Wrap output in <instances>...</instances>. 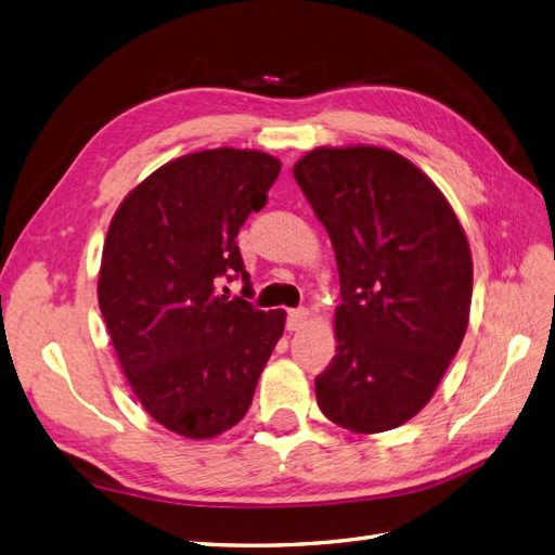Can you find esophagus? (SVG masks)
<instances>
[{"mask_svg":"<svg viewBox=\"0 0 555 555\" xmlns=\"http://www.w3.org/2000/svg\"><path fill=\"white\" fill-rule=\"evenodd\" d=\"M308 322V310L306 308H296V310H289L287 314V328L289 331H298L304 328Z\"/></svg>","mask_w":555,"mask_h":555,"instance_id":"obj_1","label":"esophagus"}]
</instances>
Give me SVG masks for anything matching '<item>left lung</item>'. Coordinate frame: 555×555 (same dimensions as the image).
I'll return each mask as SVG.
<instances>
[{
  "instance_id": "8db88e82",
  "label": "left lung",
  "mask_w": 555,
  "mask_h": 555,
  "mask_svg": "<svg viewBox=\"0 0 555 555\" xmlns=\"http://www.w3.org/2000/svg\"><path fill=\"white\" fill-rule=\"evenodd\" d=\"M338 261L335 357L319 410L351 433L422 412L463 343L473 255L444 194L393 150L317 147L294 164Z\"/></svg>"
}]
</instances>
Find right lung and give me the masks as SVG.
I'll return each mask as SVG.
<instances>
[{
	"mask_svg": "<svg viewBox=\"0 0 555 555\" xmlns=\"http://www.w3.org/2000/svg\"><path fill=\"white\" fill-rule=\"evenodd\" d=\"M278 176L259 150H201L147 176L111 220L99 308L131 391L182 438L241 422L284 331V310L217 292L241 275L249 294L236 236Z\"/></svg>",
	"mask_w": 555,
	"mask_h": 555,
	"instance_id": "right-lung-1",
	"label": "right lung"
}]
</instances>
